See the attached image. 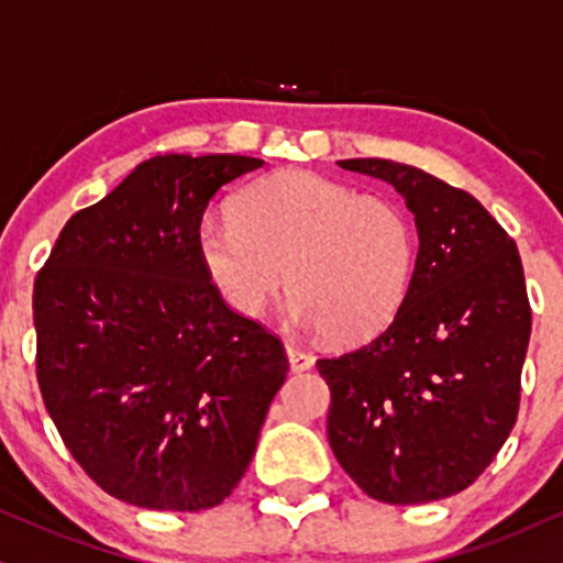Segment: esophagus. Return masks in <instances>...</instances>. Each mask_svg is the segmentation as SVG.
<instances>
[{
  "instance_id": "1",
  "label": "esophagus",
  "mask_w": 563,
  "mask_h": 563,
  "mask_svg": "<svg viewBox=\"0 0 563 563\" xmlns=\"http://www.w3.org/2000/svg\"><path fill=\"white\" fill-rule=\"evenodd\" d=\"M286 355H288L290 372H306V368L314 366V355L301 351V347H296L294 343H286Z\"/></svg>"
}]
</instances>
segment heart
I'll use <instances>...</instances> for the list:
<instances>
[{
	"label": "heart",
	"instance_id": "heart-1",
	"mask_svg": "<svg viewBox=\"0 0 563 563\" xmlns=\"http://www.w3.org/2000/svg\"><path fill=\"white\" fill-rule=\"evenodd\" d=\"M205 275L241 317H260L290 280V317L334 343H364L397 317L416 267L410 220L314 170L241 191L233 218L197 231Z\"/></svg>",
	"mask_w": 563,
	"mask_h": 563
}]
</instances>
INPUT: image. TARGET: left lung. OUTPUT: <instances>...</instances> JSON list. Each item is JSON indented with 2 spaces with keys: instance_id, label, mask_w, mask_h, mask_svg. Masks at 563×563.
I'll list each match as a JSON object with an SVG mask.
<instances>
[{
  "instance_id": "left-lung-1",
  "label": "left lung",
  "mask_w": 563,
  "mask_h": 563,
  "mask_svg": "<svg viewBox=\"0 0 563 563\" xmlns=\"http://www.w3.org/2000/svg\"><path fill=\"white\" fill-rule=\"evenodd\" d=\"M338 166L395 187L416 216L418 257L393 324L317 361L332 395L327 437L372 499H446L486 471L515 429L532 324L522 260L467 191L395 161Z\"/></svg>"
}]
</instances>
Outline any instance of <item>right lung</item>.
<instances>
[{"instance_id": "1", "label": "right lung", "mask_w": 563, "mask_h": 563, "mask_svg": "<svg viewBox=\"0 0 563 563\" xmlns=\"http://www.w3.org/2000/svg\"><path fill=\"white\" fill-rule=\"evenodd\" d=\"M265 161L155 155L75 212L35 277L38 387L106 494L142 509L229 499L283 387V343L205 275L210 199Z\"/></svg>"}]
</instances>
